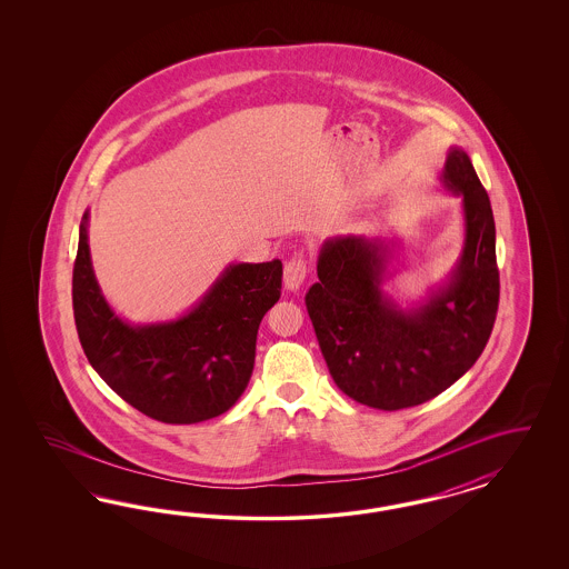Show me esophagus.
I'll return each mask as SVG.
<instances>
[{
	"label": "esophagus",
	"instance_id": "obj_1",
	"mask_svg": "<svg viewBox=\"0 0 569 569\" xmlns=\"http://www.w3.org/2000/svg\"><path fill=\"white\" fill-rule=\"evenodd\" d=\"M305 279H307V260L302 252H298L283 267V286L290 292H298L302 288Z\"/></svg>",
	"mask_w": 569,
	"mask_h": 569
}]
</instances>
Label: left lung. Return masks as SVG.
<instances>
[{"instance_id":"left-lung-1","label":"left lung","mask_w":569,"mask_h":569,"mask_svg":"<svg viewBox=\"0 0 569 569\" xmlns=\"http://www.w3.org/2000/svg\"><path fill=\"white\" fill-rule=\"evenodd\" d=\"M442 190L461 198L463 246L447 279L400 307L386 292L400 240L336 236L321 243L307 293L312 328L346 397L398 411L450 388L482 355L499 309L497 229L466 150L450 146Z\"/></svg>"}]
</instances>
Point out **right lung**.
Masks as SVG:
<instances>
[{
    "label": "right lung",
    "instance_id": "1",
    "mask_svg": "<svg viewBox=\"0 0 569 569\" xmlns=\"http://www.w3.org/2000/svg\"><path fill=\"white\" fill-rule=\"evenodd\" d=\"M87 229L89 210L79 227L72 309L98 376L131 407L164 423H200L229 411L252 376L260 321L281 296V260L231 262L177 319L131 323L102 293Z\"/></svg>",
    "mask_w": 569,
    "mask_h": 569
}]
</instances>
